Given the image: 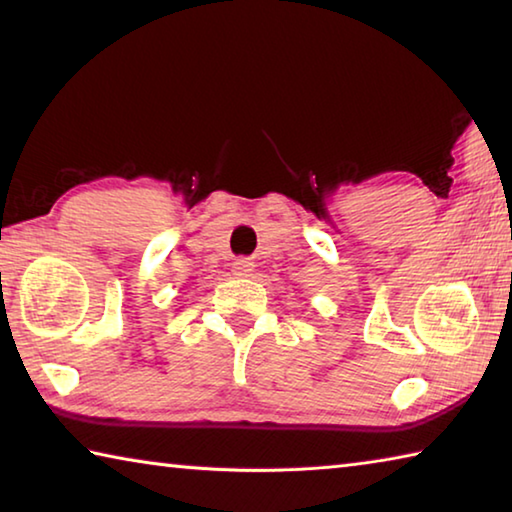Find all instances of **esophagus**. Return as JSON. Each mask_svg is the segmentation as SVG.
<instances>
[{
    "instance_id": "obj_1",
    "label": "esophagus",
    "mask_w": 512,
    "mask_h": 512,
    "mask_svg": "<svg viewBox=\"0 0 512 512\" xmlns=\"http://www.w3.org/2000/svg\"><path fill=\"white\" fill-rule=\"evenodd\" d=\"M253 262L250 259H237L235 264H232V271H235V275H250V271H253Z\"/></svg>"
}]
</instances>
